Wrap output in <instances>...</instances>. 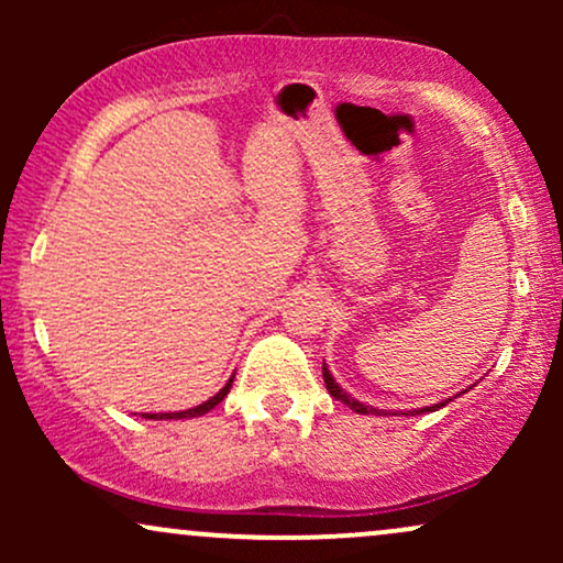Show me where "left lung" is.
<instances>
[{"label":"left lung","mask_w":563,"mask_h":563,"mask_svg":"<svg viewBox=\"0 0 563 563\" xmlns=\"http://www.w3.org/2000/svg\"><path fill=\"white\" fill-rule=\"evenodd\" d=\"M322 380H325L328 394L339 399V402H344L349 410L360 412V416H386V410H378V407L360 402V399H354L352 394H346L344 389H341V386L335 384V378L331 376V371H328V365H322ZM448 402H450V399H444V402H437V405H431V407H421V410H407V412H402V416H410V412H416V416H418V412H434V410H439V407H444ZM389 416H391V412H389ZM394 416H397V412H394Z\"/></svg>","instance_id":"8db88e82"}]
</instances>
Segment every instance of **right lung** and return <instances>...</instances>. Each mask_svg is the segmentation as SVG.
<instances>
[{
  "label": "right lung",
  "mask_w": 563,
  "mask_h": 563,
  "mask_svg": "<svg viewBox=\"0 0 563 563\" xmlns=\"http://www.w3.org/2000/svg\"><path fill=\"white\" fill-rule=\"evenodd\" d=\"M232 378H235V376H230L228 384H224L222 389H219V391L214 394V397L206 399L203 405L190 407V410H177V412H142V418H151V421H179V418H198V416H206V412L214 410V407H217L219 402H222L224 397H228L230 386H232Z\"/></svg>",
  "instance_id": "1"
}]
</instances>
